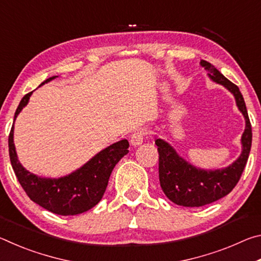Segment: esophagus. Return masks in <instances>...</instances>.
Returning <instances> with one entry per match:
<instances>
[{
	"label": "esophagus",
	"mask_w": 261,
	"mask_h": 261,
	"mask_svg": "<svg viewBox=\"0 0 261 261\" xmlns=\"http://www.w3.org/2000/svg\"><path fill=\"white\" fill-rule=\"evenodd\" d=\"M145 136H146V130L144 129H138L132 132V135L130 136V143L134 146H137V145H140L144 141Z\"/></svg>",
	"instance_id": "esophagus-1"
}]
</instances>
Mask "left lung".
<instances>
[{"mask_svg":"<svg viewBox=\"0 0 261 261\" xmlns=\"http://www.w3.org/2000/svg\"><path fill=\"white\" fill-rule=\"evenodd\" d=\"M200 64L205 67L208 76L214 82L222 84L235 95L238 108L245 117L246 127L242 137L243 152L241 156L231 166L222 170L197 169L179 158L166 141L155 140L159 152V178L162 191L175 204L185 207H200L211 204L231 192L244 171L252 144V129L240 88L228 81L210 62L201 60Z\"/></svg>","mask_w":261,"mask_h":261,"instance_id":"left-lung-1","label":"left lung"}]
</instances>
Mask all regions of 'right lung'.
I'll return each instance as SVG.
<instances>
[{"mask_svg":"<svg viewBox=\"0 0 261 261\" xmlns=\"http://www.w3.org/2000/svg\"><path fill=\"white\" fill-rule=\"evenodd\" d=\"M54 77L41 83L50 82ZM40 85V86H41ZM32 92L25 94L15 113V118L29 102ZM9 156L16 177L30 199L59 215H77L94 207L101 200L116 163L127 154L129 141L123 139L91 159L81 169L65 177L40 178L31 174L18 162L14 145V125L9 134Z\"/></svg>","mask_w":261,"mask_h":261,"instance_id":"add662e5","label":"right lung"}]
</instances>
